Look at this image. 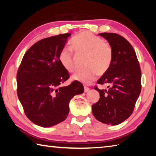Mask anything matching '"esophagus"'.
Segmentation results:
<instances>
[{"instance_id":"esophagus-1","label":"esophagus","mask_w":156,"mask_h":156,"mask_svg":"<svg viewBox=\"0 0 156 156\" xmlns=\"http://www.w3.org/2000/svg\"><path fill=\"white\" fill-rule=\"evenodd\" d=\"M89 90H90V89H89V87H84V91L85 92V93H87V92H88Z\"/></svg>"}]
</instances>
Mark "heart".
<instances>
[{
    "label": "heart",
    "instance_id": "1",
    "mask_svg": "<svg viewBox=\"0 0 156 156\" xmlns=\"http://www.w3.org/2000/svg\"><path fill=\"white\" fill-rule=\"evenodd\" d=\"M71 47L77 54H85L83 70L72 76V80L84 84H90L96 78L97 72L102 74L109 69L112 61L113 51L109 44L102 41L90 31H84L75 36L70 42ZM59 61L67 72L74 71L73 50L65 47L60 52Z\"/></svg>",
    "mask_w": 156,
    "mask_h": 156
}]
</instances>
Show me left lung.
Instances as JSON below:
<instances>
[{
    "mask_svg": "<svg viewBox=\"0 0 156 156\" xmlns=\"http://www.w3.org/2000/svg\"><path fill=\"white\" fill-rule=\"evenodd\" d=\"M98 36L108 41L113 58L109 69L97 82L108 84V89L95 87L100 99L92 105V113L100 122L117 125L133 112L141 91V70L133 47L125 38L115 33Z\"/></svg>",
    "mask_w": 156,
    "mask_h": 156,
    "instance_id": "left-lung-1",
    "label": "left lung"
}]
</instances>
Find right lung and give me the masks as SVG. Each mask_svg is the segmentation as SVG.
Wrapping results in <instances>:
<instances>
[{
  "mask_svg": "<svg viewBox=\"0 0 156 156\" xmlns=\"http://www.w3.org/2000/svg\"><path fill=\"white\" fill-rule=\"evenodd\" d=\"M71 34L39 41L23 58L17 73V94L27 117L36 125L50 127L64 121L71 99L84 92L80 82L60 85L69 77L59 54Z\"/></svg>",
  "mask_w": 156,
  "mask_h": 156,
  "instance_id": "obj_1",
  "label": "right lung"
}]
</instances>
